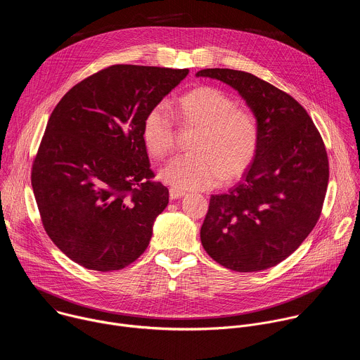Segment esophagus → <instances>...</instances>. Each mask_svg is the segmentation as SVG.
Segmentation results:
<instances>
[{"label": "esophagus", "mask_w": 360, "mask_h": 360, "mask_svg": "<svg viewBox=\"0 0 360 360\" xmlns=\"http://www.w3.org/2000/svg\"><path fill=\"white\" fill-rule=\"evenodd\" d=\"M185 195V191H181V189H178V188H171L169 189V196L172 198V199H179V198H182Z\"/></svg>", "instance_id": "obj_1"}]
</instances>
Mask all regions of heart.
<instances>
[{"label":"heart","mask_w":360,"mask_h":360,"mask_svg":"<svg viewBox=\"0 0 360 360\" xmlns=\"http://www.w3.org/2000/svg\"><path fill=\"white\" fill-rule=\"evenodd\" d=\"M185 128H198L191 155L171 161L160 176L178 189H207L222 179L231 182L252 165L259 148V124L252 111L236 107L222 89L196 86L184 94L174 112ZM142 141L150 157L162 160L175 148V125L162 105L153 107L142 122Z\"/></svg>","instance_id":"b5f03b06"}]
</instances>
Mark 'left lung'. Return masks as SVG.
I'll return each instance as SVG.
<instances>
[{
    "mask_svg": "<svg viewBox=\"0 0 360 360\" xmlns=\"http://www.w3.org/2000/svg\"><path fill=\"white\" fill-rule=\"evenodd\" d=\"M196 77L235 88L259 124V148L228 193L212 195L200 228L203 249L219 265L258 272L286 259L315 228L329 181L323 139L289 94L249 72L207 68Z\"/></svg>",
    "mask_w": 360,
    "mask_h": 360,
    "instance_id": "8db88e82",
    "label": "left lung"
}]
</instances>
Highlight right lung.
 <instances>
[{
    "label": "right lung",
    "instance_id": "right-lung-1",
    "mask_svg": "<svg viewBox=\"0 0 360 360\" xmlns=\"http://www.w3.org/2000/svg\"><path fill=\"white\" fill-rule=\"evenodd\" d=\"M189 70L111 65L74 85L51 114L31 169L42 226L78 265L120 271L136 261L165 210L142 122Z\"/></svg>",
    "mask_w": 360,
    "mask_h": 360
}]
</instances>
